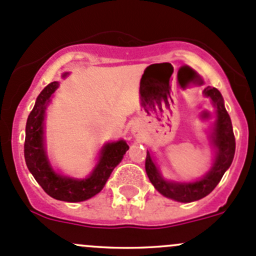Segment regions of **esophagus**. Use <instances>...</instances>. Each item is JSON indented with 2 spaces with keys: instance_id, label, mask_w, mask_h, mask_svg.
<instances>
[{
  "instance_id": "obj_1",
  "label": "esophagus",
  "mask_w": 256,
  "mask_h": 256,
  "mask_svg": "<svg viewBox=\"0 0 256 256\" xmlns=\"http://www.w3.org/2000/svg\"><path fill=\"white\" fill-rule=\"evenodd\" d=\"M132 134H133L134 136H139V130L136 128H132Z\"/></svg>"
}]
</instances>
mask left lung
Returning a JSON list of instances; mask_svg holds the SVG:
<instances>
[{
  "instance_id": "8db88e82",
  "label": "left lung",
  "mask_w": 256,
  "mask_h": 256,
  "mask_svg": "<svg viewBox=\"0 0 256 256\" xmlns=\"http://www.w3.org/2000/svg\"><path fill=\"white\" fill-rule=\"evenodd\" d=\"M204 96L209 97L216 110V120H215L213 132L210 134V142L215 146V158L210 170L202 179L190 183H176L168 182L162 176L159 169L156 168L150 153L146 150V172L149 180L154 188L162 194L173 200L182 203H190L199 200L214 190L215 186L228 170L235 154V136L232 132V120L224 107V100L222 93L214 87H206L204 90Z\"/></svg>"
}]
</instances>
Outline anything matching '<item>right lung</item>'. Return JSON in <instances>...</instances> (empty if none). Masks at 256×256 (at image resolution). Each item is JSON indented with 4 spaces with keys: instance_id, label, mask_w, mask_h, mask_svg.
Here are the masks:
<instances>
[{
    "instance_id": "1",
    "label": "right lung",
    "mask_w": 256,
    "mask_h": 256,
    "mask_svg": "<svg viewBox=\"0 0 256 256\" xmlns=\"http://www.w3.org/2000/svg\"><path fill=\"white\" fill-rule=\"evenodd\" d=\"M68 73H63L66 78ZM60 83L52 82L37 97L34 107L30 113L26 123L24 138V159L28 170L43 190L57 200L77 203L87 200L100 193L106 186L113 169L120 163L129 146L124 140L112 142L103 146L100 153V160L90 176L84 179H73L56 173L50 166L44 148V112L50 97Z\"/></svg>"
}]
</instances>
